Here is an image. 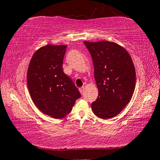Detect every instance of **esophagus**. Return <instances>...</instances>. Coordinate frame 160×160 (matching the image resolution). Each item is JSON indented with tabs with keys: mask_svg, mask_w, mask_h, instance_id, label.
<instances>
[{
	"mask_svg": "<svg viewBox=\"0 0 160 160\" xmlns=\"http://www.w3.org/2000/svg\"><path fill=\"white\" fill-rule=\"evenodd\" d=\"M84 90H85V88H84V87H81V88H80L79 91H80L81 94H83V93H84Z\"/></svg>",
	"mask_w": 160,
	"mask_h": 160,
	"instance_id": "1",
	"label": "esophagus"
}]
</instances>
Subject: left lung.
<instances>
[{
	"label": "left lung",
	"instance_id": "8db88e82",
	"mask_svg": "<svg viewBox=\"0 0 160 160\" xmlns=\"http://www.w3.org/2000/svg\"><path fill=\"white\" fill-rule=\"evenodd\" d=\"M91 53L98 96L91 103L98 118L118 115L131 99L136 85L132 58L122 46L109 41H84Z\"/></svg>",
	"mask_w": 160,
	"mask_h": 160
}]
</instances>
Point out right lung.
Returning a JSON list of instances; mask_svg holds the SVG:
<instances>
[{
  "instance_id": "right-lung-1",
  "label": "right lung",
  "mask_w": 160,
  "mask_h": 160,
  "mask_svg": "<svg viewBox=\"0 0 160 160\" xmlns=\"http://www.w3.org/2000/svg\"><path fill=\"white\" fill-rule=\"evenodd\" d=\"M67 46L42 47L32 56L28 70V87L32 99L42 113L60 119L72 111L81 97L71 78L63 72Z\"/></svg>"
}]
</instances>
